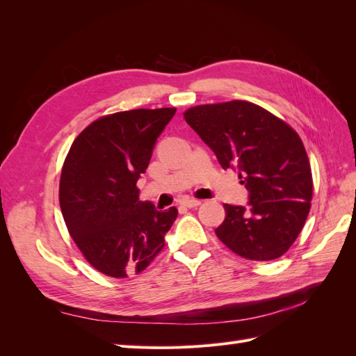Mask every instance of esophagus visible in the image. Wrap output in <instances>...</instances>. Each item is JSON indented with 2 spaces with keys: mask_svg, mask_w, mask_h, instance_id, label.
I'll list each match as a JSON object with an SVG mask.
<instances>
[{
  "mask_svg": "<svg viewBox=\"0 0 356 356\" xmlns=\"http://www.w3.org/2000/svg\"><path fill=\"white\" fill-rule=\"evenodd\" d=\"M202 203V200H197V199H184L181 202V204L182 207H186V208H196V207H199V204Z\"/></svg>",
  "mask_w": 356,
  "mask_h": 356,
  "instance_id": "obj_1",
  "label": "esophagus"
}]
</instances>
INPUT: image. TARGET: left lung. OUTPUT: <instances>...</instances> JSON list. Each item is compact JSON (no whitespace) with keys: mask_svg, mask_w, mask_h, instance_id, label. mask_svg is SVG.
<instances>
[{"mask_svg":"<svg viewBox=\"0 0 356 356\" xmlns=\"http://www.w3.org/2000/svg\"><path fill=\"white\" fill-rule=\"evenodd\" d=\"M186 122L217 156L234 169L248 190V203L224 204L218 239L248 260L284 255L303 229L310 209L312 170L294 129L246 101L193 106Z\"/></svg>","mask_w":356,"mask_h":356,"instance_id":"8db88e82","label":"left lung"}]
</instances>
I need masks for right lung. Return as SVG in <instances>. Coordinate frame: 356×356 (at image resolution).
I'll list each match as a JSON object with an SVG mask.
<instances>
[{
  "instance_id": "add662e5",
  "label": "right lung",
  "mask_w": 356,
  "mask_h": 356,
  "mask_svg": "<svg viewBox=\"0 0 356 356\" xmlns=\"http://www.w3.org/2000/svg\"><path fill=\"white\" fill-rule=\"evenodd\" d=\"M175 108L132 110L93 122L75 138L62 168L59 202L74 242L96 270L111 277L139 273L165 246L172 207L139 200L157 138Z\"/></svg>"
}]
</instances>
